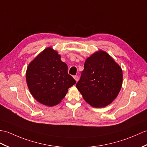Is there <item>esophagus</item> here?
<instances>
[{"label":"esophagus","instance_id":"34e87169","mask_svg":"<svg viewBox=\"0 0 147 147\" xmlns=\"http://www.w3.org/2000/svg\"><path fill=\"white\" fill-rule=\"evenodd\" d=\"M74 79L76 80V82H77V81L79 80V77H78L77 76H74Z\"/></svg>","mask_w":147,"mask_h":147}]
</instances>
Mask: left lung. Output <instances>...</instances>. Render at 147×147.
<instances>
[{
    "label": "left lung",
    "mask_w": 147,
    "mask_h": 147,
    "mask_svg": "<svg viewBox=\"0 0 147 147\" xmlns=\"http://www.w3.org/2000/svg\"><path fill=\"white\" fill-rule=\"evenodd\" d=\"M122 82L121 68L108 54L100 50L87 58L76 87L90 105L103 107L118 95Z\"/></svg>",
    "instance_id": "8db88e82"
}]
</instances>
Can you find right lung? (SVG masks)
Here are the masks:
<instances>
[{"mask_svg": "<svg viewBox=\"0 0 147 147\" xmlns=\"http://www.w3.org/2000/svg\"><path fill=\"white\" fill-rule=\"evenodd\" d=\"M52 48H47L29 63L26 82L30 92L39 102L48 106L62 100L76 81L68 74L67 65Z\"/></svg>", "mask_w": 147, "mask_h": 147, "instance_id": "obj_1", "label": "right lung"}]
</instances>
